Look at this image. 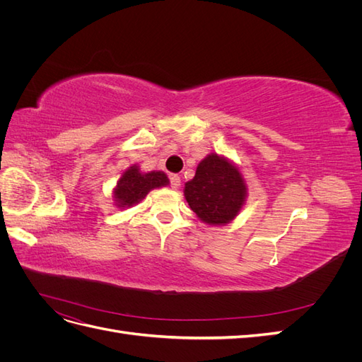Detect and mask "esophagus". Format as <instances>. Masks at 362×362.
I'll use <instances>...</instances> for the list:
<instances>
[{"mask_svg": "<svg viewBox=\"0 0 362 362\" xmlns=\"http://www.w3.org/2000/svg\"><path fill=\"white\" fill-rule=\"evenodd\" d=\"M170 185L172 189H178L181 185V178L178 177V175H170Z\"/></svg>", "mask_w": 362, "mask_h": 362, "instance_id": "34e87169", "label": "esophagus"}]
</instances>
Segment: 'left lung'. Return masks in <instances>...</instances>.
<instances>
[{"instance_id":"left-lung-1","label":"left lung","mask_w":362,"mask_h":362,"mask_svg":"<svg viewBox=\"0 0 362 362\" xmlns=\"http://www.w3.org/2000/svg\"><path fill=\"white\" fill-rule=\"evenodd\" d=\"M184 196L204 223L221 226L234 221L243 208L247 185L233 161L211 152L185 182Z\"/></svg>"}]
</instances>
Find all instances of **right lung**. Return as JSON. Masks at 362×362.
Wrapping results in <instances>:
<instances>
[{
	"label": "right lung",
	"instance_id": "1",
	"mask_svg": "<svg viewBox=\"0 0 362 362\" xmlns=\"http://www.w3.org/2000/svg\"><path fill=\"white\" fill-rule=\"evenodd\" d=\"M169 184L168 175L161 170L141 172L137 164L128 168L122 177L119 178L116 189L113 192L115 204L119 208H128L139 204L146 198V194L158 187H164Z\"/></svg>",
	"mask_w": 362,
	"mask_h": 362
}]
</instances>
